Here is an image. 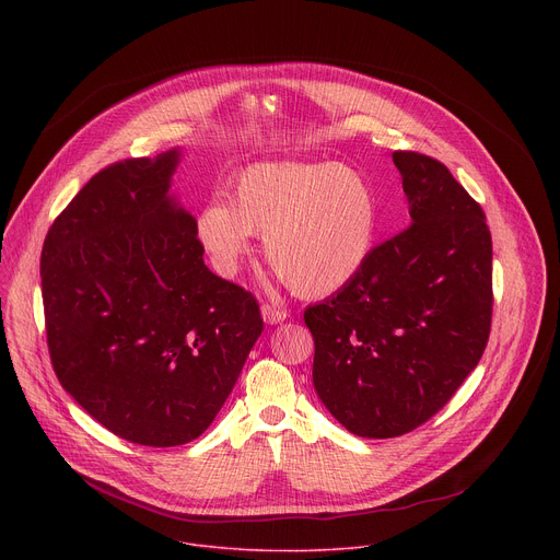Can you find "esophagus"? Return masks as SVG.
Here are the masks:
<instances>
[{
  "label": "esophagus",
  "mask_w": 560,
  "mask_h": 560,
  "mask_svg": "<svg viewBox=\"0 0 560 560\" xmlns=\"http://www.w3.org/2000/svg\"><path fill=\"white\" fill-rule=\"evenodd\" d=\"M261 316H264V322H266L268 326H275V324L285 322L288 312L281 310V307H275V305H270V303H264V305H261Z\"/></svg>",
  "instance_id": "obj_1"
}]
</instances>
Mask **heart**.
I'll use <instances>...</instances> for the list:
<instances>
[{
  "instance_id": "heart-1",
  "label": "heart",
  "mask_w": 560,
  "mask_h": 560,
  "mask_svg": "<svg viewBox=\"0 0 560 560\" xmlns=\"http://www.w3.org/2000/svg\"><path fill=\"white\" fill-rule=\"evenodd\" d=\"M381 225L370 179L337 162H261L232 182L228 203L212 199L195 232L214 270L232 277L264 236L268 264L301 296L343 290L372 257Z\"/></svg>"
}]
</instances>
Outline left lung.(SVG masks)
Here are the masks:
<instances>
[{"instance_id": "left-lung-1", "label": "left lung", "mask_w": 560, "mask_h": 560, "mask_svg": "<svg viewBox=\"0 0 560 560\" xmlns=\"http://www.w3.org/2000/svg\"><path fill=\"white\" fill-rule=\"evenodd\" d=\"M410 228L303 314L312 383L352 434L392 439L432 419L483 357L492 324L486 214L432 156L396 150Z\"/></svg>"}]
</instances>
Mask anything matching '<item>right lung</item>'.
<instances>
[{
  "instance_id": "right-lung-1",
  "label": "right lung",
  "mask_w": 560,
  "mask_h": 560,
  "mask_svg": "<svg viewBox=\"0 0 560 560\" xmlns=\"http://www.w3.org/2000/svg\"><path fill=\"white\" fill-rule=\"evenodd\" d=\"M182 150L97 173L42 250L48 352L61 387L113 434L175 447L201 436L257 343V299L208 270L171 192Z\"/></svg>"
}]
</instances>
